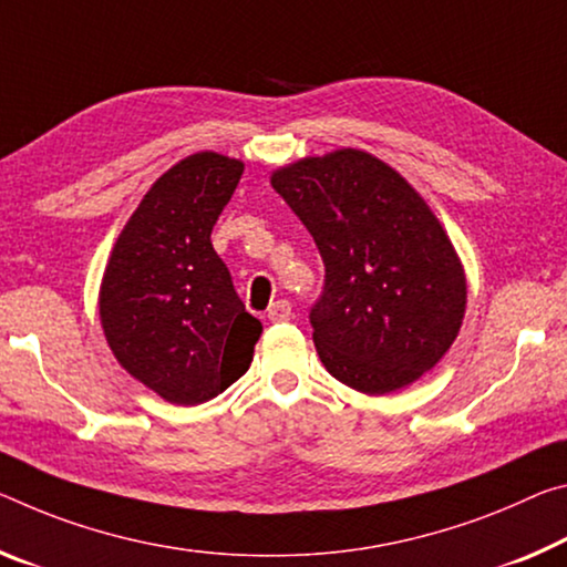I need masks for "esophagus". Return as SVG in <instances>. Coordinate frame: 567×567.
Returning a JSON list of instances; mask_svg holds the SVG:
<instances>
[{
	"label": "esophagus",
	"instance_id": "1",
	"mask_svg": "<svg viewBox=\"0 0 567 567\" xmlns=\"http://www.w3.org/2000/svg\"><path fill=\"white\" fill-rule=\"evenodd\" d=\"M292 305L287 302V300H277V302H272L267 308V318L272 320V322H285V320H292Z\"/></svg>",
	"mask_w": 567,
	"mask_h": 567
}]
</instances>
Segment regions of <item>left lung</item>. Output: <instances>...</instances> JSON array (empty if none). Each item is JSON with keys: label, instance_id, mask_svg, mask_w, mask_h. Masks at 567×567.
<instances>
[{"label": "left lung", "instance_id": "left-lung-1", "mask_svg": "<svg viewBox=\"0 0 567 567\" xmlns=\"http://www.w3.org/2000/svg\"><path fill=\"white\" fill-rule=\"evenodd\" d=\"M272 188L326 265L310 326L328 371L381 396L442 361L462 328L466 282L442 224L406 178L346 148L275 171Z\"/></svg>", "mask_w": 567, "mask_h": 567}]
</instances>
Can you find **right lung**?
<instances>
[{
	"instance_id": "right-lung-1",
	"label": "right lung",
	"mask_w": 567,
	"mask_h": 567,
	"mask_svg": "<svg viewBox=\"0 0 567 567\" xmlns=\"http://www.w3.org/2000/svg\"><path fill=\"white\" fill-rule=\"evenodd\" d=\"M241 171L212 151L168 168L125 224L103 275L107 346L133 379L182 406L241 379L262 332L212 247Z\"/></svg>"
}]
</instances>
